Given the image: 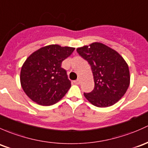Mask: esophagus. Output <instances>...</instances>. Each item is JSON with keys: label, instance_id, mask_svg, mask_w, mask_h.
Returning <instances> with one entry per match:
<instances>
[{"label": "esophagus", "instance_id": "34e87169", "mask_svg": "<svg viewBox=\"0 0 148 148\" xmlns=\"http://www.w3.org/2000/svg\"><path fill=\"white\" fill-rule=\"evenodd\" d=\"M74 83H75V84H76V85H78V84H80V80H79V79H77V80H75V81H74Z\"/></svg>", "mask_w": 148, "mask_h": 148}]
</instances>
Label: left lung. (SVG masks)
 Instances as JSON below:
<instances>
[{"label": "left lung", "mask_w": 148, "mask_h": 148, "mask_svg": "<svg viewBox=\"0 0 148 148\" xmlns=\"http://www.w3.org/2000/svg\"><path fill=\"white\" fill-rule=\"evenodd\" d=\"M77 52L90 65L95 88L84 93L93 106L107 108L113 106L125 94L130 83L128 65L120 54L101 42L77 48Z\"/></svg>", "instance_id": "obj_1"}]
</instances>
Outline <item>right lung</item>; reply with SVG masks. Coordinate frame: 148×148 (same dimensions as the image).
<instances>
[{"instance_id":"add662e5","label":"right lung","mask_w":148,"mask_h":148,"mask_svg":"<svg viewBox=\"0 0 148 148\" xmlns=\"http://www.w3.org/2000/svg\"><path fill=\"white\" fill-rule=\"evenodd\" d=\"M74 50L72 47L53 44L42 47L27 58L21 68L20 80L29 98L48 106L65 96L71 84L61 64Z\"/></svg>"}]
</instances>
